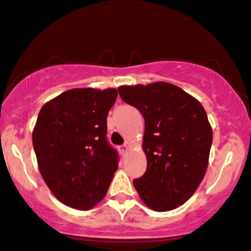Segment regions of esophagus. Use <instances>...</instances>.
I'll return each instance as SVG.
<instances>
[{"instance_id":"obj_1","label":"esophagus","mask_w":251,"mask_h":251,"mask_svg":"<svg viewBox=\"0 0 251 251\" xmlns=\"http://www.w3.org/2000/svg\"><path fill=\"white\" fill-rule=\"evenodd\" d=\"M127 149H128V145H127V144L120 146V147H119V151H122V154H125L126 151H127Z\"/></svg>"}]
</instances>
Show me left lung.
Segmentation results:
<instances>
[{
    "label": "left lung",
    "mask_w": 251,
    "mask_h": 251,
    "mask_svg": "<svg viewBox=\"0 0 251 251\" xmlns=\"http://www.w3.org/2000/svg\"><path fill=\"white\" fill-rule=\"evenodd\" d=\"M118 91L145 118L147 169L133 185L149 208L174 210L195 193L207 169L213 133L206 111L196 98L167 82L123 85Z\"/></svg>",
    "instance_id": "left-lung-1"
}]
</instances>
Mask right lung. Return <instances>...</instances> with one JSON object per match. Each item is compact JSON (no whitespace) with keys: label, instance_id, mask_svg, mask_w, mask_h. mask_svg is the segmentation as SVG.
I'll list each match as a JSON object with an SVG mask.
<instances>
[{"label":"right lung","instance_id":"add662e5","mask_svg":"<svg viewBox=\"0 0 251 251\" xmlns=\"http://www.w3.org/2000/svg\"><path fill=\"white\" fill-rule=\"evenodd\" d=\"M116 89L65 91L41 107L32 142L38 167L65 205L89 210L106 195L118 168V151L107 141V113Z\"/></svg>","mask_w":251,"mask_h":251}]
</instances>
